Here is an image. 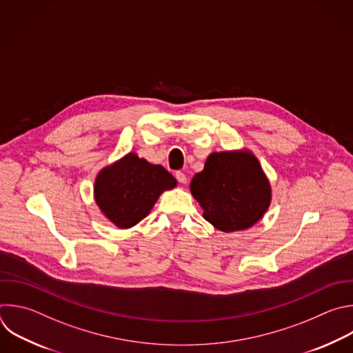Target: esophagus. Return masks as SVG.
<instances>
[{
  "instance_id": "34e87169",
  "label": "esophagus",
  "mask_w": 353,
  "mask_h": 353,
  "mask_svg": "<svg viewBox=\"0 0 353 353\" xmlns=\"http://www.w3.org/2000/svg\"><path fill=\"white\" fill-rule=\"evenodd\" d=\"M176 179L179 180V183L185 184L187 183V176L183 172H176Z\"/></svg>"
}]
</instances>
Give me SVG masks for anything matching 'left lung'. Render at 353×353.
Returning a JSON list of instances; mask_svg holds the SVG:
<instances>
[{"label":"left lung","instance_id":"8db88e82","mask_svg":"<svg viewBox=\"0 0 353 353\" xmlns=\"http://www.w3.org/2000/svg\"><path fill=\"white\" fill-rule=\"evenodd\" d=\"M190 190L203 209V219L224 232L252 227L272 201L270 183L248 150L212 152Z\"/></svg>","mask_w":353,"mask_h":353}]
</instances>
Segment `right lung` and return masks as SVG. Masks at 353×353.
I'll use <instances>...</instances> for the list:
<instances>
[{
	"label": "right lung",
	"mask_w": 353,
	"mask_h": 353,
	"mask_svg": "<svg viewBox=\"0 0 353 353\" xmlns=\"http://www.w3.org/2000/svg\"><path fill=\"white\" fill-rule=\"evenodd\" d=\"M176 185V179L163 166L129 152L98 173L94 199L116 227L130 228L148 216L163 191Z\"/></svg>",
	"instance_id": "1"
}]
</instances>
